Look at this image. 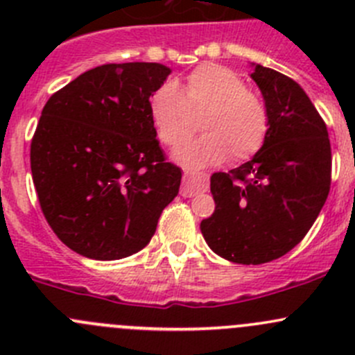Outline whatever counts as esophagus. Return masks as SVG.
<instances>
[{
  "label": "esophagus",
  "instance_id": "1",
  "mask_svg": "<svg viewBox=\"0 0 355 355\" xmlns=\"http://www.w3.org/2000/svg\"><path fill=\"white\" fill-rule=\"evenodd\" d=\"M207 191V182L204 180L202 177H198V175L185 173L184 175V184H182L180 194L184 198H192V196L199 194V192Z\"/></svg>",
  "mask_w": 355,
  "mask_h": 355
}]
</instances>
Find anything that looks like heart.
Masks as SVG:
<instances>
[{"label": "heart", "mask_w": 355, "mask_h": 355, "mask_svg": "<svg viewBox=\"0 0 355 355\" xmlns=\"http://www.w3.org/2000/svg\"><path fill=\"white\" fill-rule=\"evenodd\" d=\"M202 130L194 141L175 151V159L192 170L254 156L266 141L270 116L263 99L249 91L232 68L204 63L191 71L178 89L164 82L149 98V114L163 144L180 146L194 128L192 113H203Z\"/></svg>", "instance_id": "1"}]
</instances>
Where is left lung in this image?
Segmentation results:
<instances>
[{"instance_id": "1", "label": "left lung", "mask_w": 355, "mask_h": 355, "mask_svg": "<svg viewBox=\"0 0 355 355\" xmlns=\"http://www.w3.org/2000/svg\"><path fill=\"white\" fill-rule=\"evenodd\" d=\"M250 78L270 116L266 141L247 163L211 177L214 213L200 221L213 252L239 264H263L299 244L330 192L328 130L295 80L257 63Z\"/></svg>"}]
</instances>
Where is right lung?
I'll return each mask as SVG.
<instances>
[{
    "label": "right lung",
    "mask_w": 355,
    "mask_h": 355,
    "mask_svg": "<svg viewBox=\"0 0 355 355\" xmlns=\"http://www.w3.org/2000/svg\"><path fill=\"white\" fill-rule=\"evenodd\" d=\"M171 70L110 63L49 98L31 144L41 209L60 241L89 259L113 261L149 244L182 170L166 163L149 98Z\"/></svg>",
    "instance_id": "add662e5"
}]
</instances>
